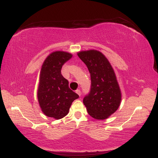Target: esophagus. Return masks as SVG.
<instances>
[{
  "label": "esophagus",
  "instance_id": "1",
  "mask_svg": "<svg viewBox=\"0 0 158 158\" xmlns=\"http://www.w3.org/2000/svg\"><path fill=\"white\" fill-rule=\"evenodd\" d=\"M76 93H77L78 95L79 96V97L81 96V91H80V90H79V89H77V90H76Z\"/></svg>",
  "mask_w": 158,
  "mask_h": 158
}]
</instances>
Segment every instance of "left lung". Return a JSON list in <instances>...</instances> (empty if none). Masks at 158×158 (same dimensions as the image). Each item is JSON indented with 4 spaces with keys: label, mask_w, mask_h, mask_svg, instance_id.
Returning a JSON list of instances; mask_svg holds the SVG:
<instances>
[{
    "label": "left lung",
    "mask_w": 158,
    "mask_h": 158,
    "mask_svg": "<svg viewBox=\"0 0 158 158\" xmlns=\"http://www.w3.org/2000/svg\"><path fill=\"white\" fill-rule=\"evenodd\" d=\"M79 59L90 73V91L83 99L90 116L96 119H106L120 106L121 95L118 81L109 61L96 50L80 51Z\"/></svg>",
    "instance_id": "8db88e82"
}]
</instances>
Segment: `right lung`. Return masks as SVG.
<instances>
[{
    "label": "right lung",
    "instance_id": "1",
    "mask_svg": "<svg viewBox=\"0 0 158 158\" xmlns=\"http://www.w3.org/2000/svg\"><path fill=\"white\" fill-rule=\"evenodd\" d=\"M71 57L72 54L68 52H52L41 66L37 97L41 110L49 117L63 118L68 114L72 102L79 98L61 73L63 64Z\"/></svg>",
    "mask_w": 158,
    "mask_h": 158
}]
</instances>
